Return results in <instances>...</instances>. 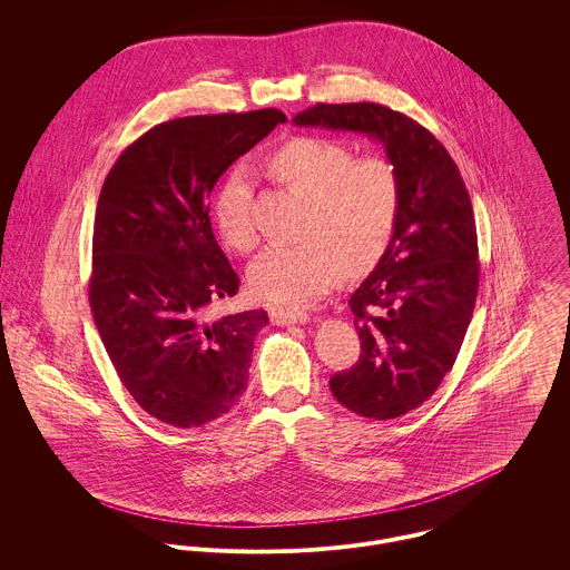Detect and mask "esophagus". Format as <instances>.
Instances as JSON below:
<instances>
[{
  "instance_id": "34e87169",
  "label": "esophagus",
  "mask_w": 570,
  "mask_h": 570,
  "mask_svg": "<svg viewBox=\"0 0 570 570\" xmlns=\"http://www.w3.org/2000/svg\"><path fill=\"white\" fill-rule=\"evenodd\" d=\"M269 321L278 326L307 325L309 314L307 312H283V309H278V312L269 314Z\"/></svg>"
}]
</instances>
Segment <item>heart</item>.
<instances>
[{
    "label": "heart",
    "mask_w": 570,
    "mask_h": 570,
    "mask_svg": "<svg viewBox=\"0 0 570 570\" xmlns=\"http://www.w3.org/2000/svg\"><path fill=\"white\" fill-rule=\"evenodd\" d=\"M272 170L312 199L305 222L309 239L269 245L249 265V287L263 303L296 309L321 298L340 267H371L391 244L400 217V179L380 158L355 160L353 151L325 138H296L269 160ZM252 177L235 168L215 199L219 235L235 249L256 245L249 215Z\"/></svg>",
    "instance_id": "obj_1"
}]
</instances>
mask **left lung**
<instances>
[{"label": "left lung", "mask_w": 570, "mask_h": 570, "mask_svg": "<svg viewBox=\"0 0 570 570\" xmlns=\"http://www.w3.org/2000/svg\"><path fill=\"white\" fill-rule=\"evenodd\" d=\"M294 125L364 134L384 147L397 173L393 239L348 298L362 353L328 386L360 416H402L450 373L474 314L481 267L470 193L445 147L384 105L318 102Z\"/></svg>", "instance_id": "left-lung-1"}]
</instances>
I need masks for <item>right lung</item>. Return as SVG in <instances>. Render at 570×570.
<instances>
[{
    "mask_svg": "<svg viewBox=\"0 0 570 570\" xmlns=\"http://www.w3.org/2000/svg\"><path fill=\"white\" fill-rule=\"evenodd\" d=\"M278 109L188 116L149 129L111 166L96 206L89 305L109 360L158 421L199 428L247 389L263 309L206 318L239 289L208 197L224 170L285 122Z\"/></svg>",
    "mask_w": 570,
    "mask_h": 570,
    "instance_id": "obj_1",
    "label": "right lung"
}]
</instances>
